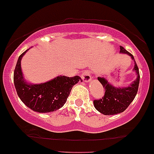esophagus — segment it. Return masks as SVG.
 <instances>
[{
	"label": "esophagus",
	"instance_id": "34e87169",
	"mask_svg": "<svg viewBox=\"0 0 154 154\" xmlns=\"http://www.w3.org/2000/svg\"><path fill=\"white\" fill-rule=\"evenodd\" d=\"M81 77H82V80L85 82H89V81H91V79H92L90 71H84L83 73H82V75H81Z\"/></svg>",
	"mask_w": 154,
	"mask_h": 154
}]
</instances>
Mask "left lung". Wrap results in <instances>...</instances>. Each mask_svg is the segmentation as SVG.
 <instances>
[{"instance_id": "obj_1", "label": "left lung", "mask_w": 154, "mask_h": 154, "mask_svg": "<svg viewBox=\"0 0 154 154\" xmlns=\"http://www.w3.org/2000/svg\"><path fill=\"white\" fill-rule=\"evenodd\" d=\"M120 52L126 53L134 60V57L130 52L126 50L123 47L120 46ZM137 74V77L131 85L127 88H115L104 77H98V80L102 83L103 88H105L104 95L102 99L94 100V107L99 112L104 115H116L123 112L134 100L138 91L140 83L139 69L136 62L134 63V69Z\"/></svg>"}]
</instances>
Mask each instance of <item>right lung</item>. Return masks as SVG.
Listing matches in <instances>:
<instances>
[{
  "label": "right lung",
  "instance_id": "right-lung-1",
  "mask_svg": "<svg viewBox=\"0 0 154 154\" xmlns=\"http://www.w3.org/2000/svg\"><path fill=\"white\" fill-rule=\"evenodd\" d=\"M28 50L20 55L14 72V83L18 96L27 107L36 112L45 113L60 109L66 102L72 87L82 79L79 76H58L45 83H27L23 80L21 59Z\"/></svg>",
  "mask_w": 154,
  "mask_h": 154
}]
</instances>
